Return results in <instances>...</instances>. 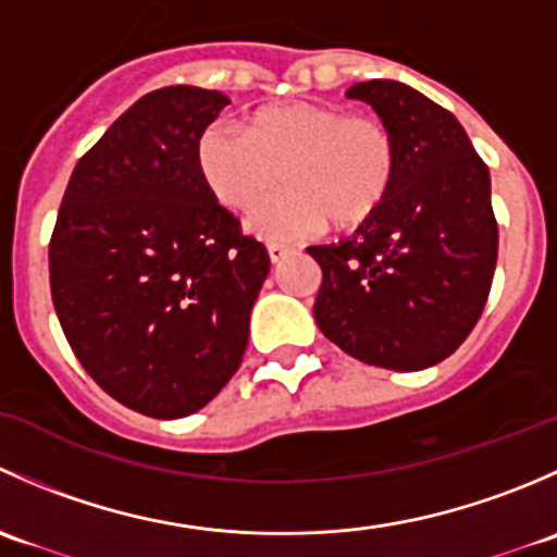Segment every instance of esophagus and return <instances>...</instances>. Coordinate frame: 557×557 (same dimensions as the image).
<instances>
[{"label":"esophagus","instance_id":"1","mask_svg":"<svg viewBox=\"0 0 557 557\" xmlns=\"http://www.w3.org/2000/svg\"><path fill=\"white\" fill-rule=\"evenodd\" d=\"M288 250H290V247H288V245H283V243H269V245H267L269 261H272V263H280V261H283V258L288 256Z\"/></svg>","mask_w":557,"mask_h":557}]
</instances>
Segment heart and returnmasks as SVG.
I'll return each mask as SVG.
<instances>
[{
	"label": "heart",
	"mask_w": 557,
	"mask_h": 557,
	"mask_svg": "<svg viewBox=\"0 0 557 557\" xmlns=\"http://www.w3.org/2000/svg\"><path fill=\"white\" fill-rule=\"evenodd\" d=\"M205 185L221 205L250 210L258 237L294 239L334 226H356L380 210L396 177L398 150L391 128L374 115H347L342 107L285 102L258 110L245 132L210 126L196 150Z\"/></svg>",
	"instance_id": "obj_1"
}]
</instances>
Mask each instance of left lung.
<instances>
[{"label": "left lung", "mask_w": 557, "mask_h": 557, "mask_svg": "<svg viewBox=\"0 0 557 557\" xmlns=\"http://www.w3.org/2000/svg\"><path fill=\"white\" fill-rule=\"evenodd\" d=\"M391 128V194L347 239L307 247L323 272L314 323L369 367L420 372L445 361L485 310L498 258L491 172L445 107L398 81L356 83Z\"/></svg>", "instance_id": "8db88e82"}]
</instances>
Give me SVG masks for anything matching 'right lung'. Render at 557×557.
Segmentation results:
<instances>
[{"instance_id":"obj_1","label":"right lung","mask_w":557,"mask_h":557,"mask_svg":"<svg viewBox=\"0 0 557 557\" xmlns=\"http://www.w3.org/2000/svg\"><path fill=\"white\" fill-rule=\"evenodd\" d=\"M228 99L145 94L77 161L50 239V296L66 342L123 407L199 412L239 369L269 252L239 234L199 172Z\"/></svg>"}]
</instances>
